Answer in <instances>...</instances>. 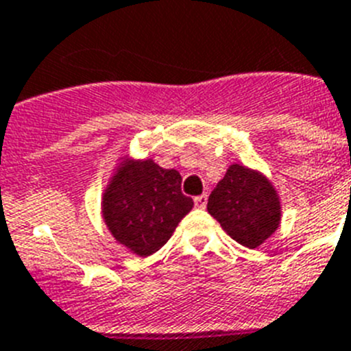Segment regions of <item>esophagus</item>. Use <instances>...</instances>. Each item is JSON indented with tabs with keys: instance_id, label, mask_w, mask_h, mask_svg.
Returning <instances> with one entry per match:
<instances>
[{
	"instance_id": "obj_1",
	"label": "esophagus",
	"mask_w": 351,
	"mask_h": 351,
	"mask_svg": "<svg viewBox=\"0 0 351 351\" xmlns=\"http://www.w3.org/2000/svg\"><path fill=\"white\" fill-rule=\"evenodd\" d=\"M195 206L198 209H204L207 206V195H198V197H195Z\"/></svg>"
}]
</instances>
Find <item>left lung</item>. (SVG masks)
<instances>
[{"label":"left lung","mask_w":351,"mask_h":351,"mask_svg":"<svg viewBox=\"0 0 351 351\" xmlns=\"http://www.w3.org/2000/svg\"><path fill=\"white\" fill-rule=\"evenodd\" d=\"M207 210L223 230L246 247H258L278 230L281 202L262 172L244 165L228 167L207 200Z\"/></svg>","instance_id":"obj_1"}]
</instances>
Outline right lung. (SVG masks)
I'll return each instance as SVG.
<instances>
[{
  "label": "right lung",
  "instance_id": "obj_1",
  "mask_svg": "<svg viewBox=\"0 0 351 351\" xmlns=\"http://www.w3.org/2000/svg\"><path fill=\"white\" fill-rule=\"evenodd\" d=\"M181 173L153 160L123 158L101 197V214L117 243L138 256L156 253L193 207Z\"/></svg>",
  "mask_w": 351,
  "mask_h": 351
}]
</instances>
